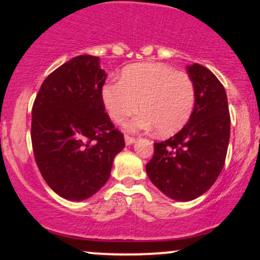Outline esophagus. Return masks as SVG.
<instances>
[{"instance_id":"34e87169","label":"esophagus","mask_w":260,"mask_h":260,"mask_svg":"<svg viewBox=\"0 0 260 260\" xmlns=\"http://www.w3.org/2000/svg\"><path fill=\"white\" fill-rule=\"evenodd\" d=\"M124 140H126L127 145H131V144H133L134 142H136V138H134V137H132V136H128V134H126V136H124Z\"/></svg>"}]
</instances>
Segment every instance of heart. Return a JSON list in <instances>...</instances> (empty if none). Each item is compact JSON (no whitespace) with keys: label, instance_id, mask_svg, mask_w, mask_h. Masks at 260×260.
<instances>
[{"label":"heart","instance_id":"b5f03b06","mask_svg":"<svg viewBox=\"0 0 260 260\" xmlns=\"http://www.w3.org/2000/svg\"><path fill=\"white\" fill-rule=\"evenodd\" d=\"M104 105L116 123L139 110L127 124L131 131L156 128L161 137L177 133L189 121L196 106V85L184 72L156 62L128 66L121 80L109 82L101 91Z\"/></svg>","mask_w":260,"mask_h":260}]
</instances>
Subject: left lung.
<instances>
[{"instance_id": "left-lung-1", "label": "left lung", "mask_w": 260, "mask_h": 260, "mask_svg": "<svg viewBox=\"0 0 260 260\" xmlns=\"http://www.w3.org/2000/svg\"><path fill=\"white\" fill-rule=\"evenodd\" d=\"M196 85L189 121L165 142L154 143L145 165L150 181L175 201H192L215 183L225 165L230 140V112L223 85L204 66H188Z\"/></svg>"}]
</instances>
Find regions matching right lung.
<instances>
[{"instance_id": "right-lung-1", "label": "right lung", "mask_w": 260, "mask_h": 260, "mask_svg": "<svg viewBox=\"0 0 260 260\" xmlns=\"http://www.w3.org/2000/svg\"><path fill=\"white\" fill-rule=\"evenodd\" d=\"M105 71L99 57L77 56L41 84L31 110V144L41 176L53 192L84 201L111 175L124 138L105 112Z\"/></svg>"}]
</instances>
